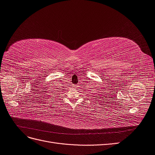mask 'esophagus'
Returning a JSON list of instances; mask_svg holds the SVG:
<instances>
[{
    "label": "esophagus",
    "instance_id": "esophagus-1",
    "mask_svg": "<svg viewBox=\"0 0 155 155\" xmlns=\"http://www.w3.org/2000/svg\"><path fill=\"white\" fill-rule=\"evenodd\" d=\"M73 87H74V88H77V87H78V86H76V85H73Z\"/></svg>",
    "mask_w": 155,
    "mask_h": 155
}]
</instances>
